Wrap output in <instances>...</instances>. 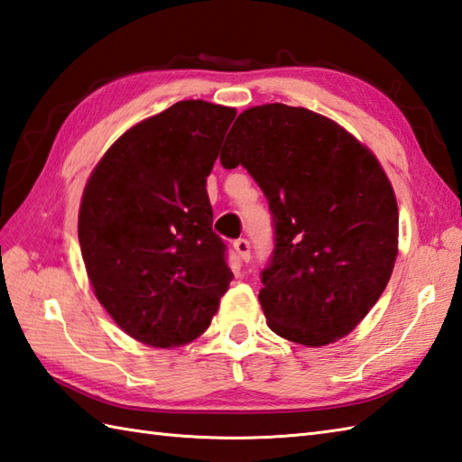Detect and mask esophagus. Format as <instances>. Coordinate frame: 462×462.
I'll use <instances>...</instances> for the list:
<instances>
[{
	"label": "esophagus",
	"mask_w": 462,
	"mask_h": 462,
	"mask_svg": "<svg viewBox=\"0 0 462 462\" xmlns=\"http://www.w3.org/2000/svg\"><path fill=\"white\" fill-rule=\"evenodd\" d=\"M233 249L237 251V255H239L241 261L249 263V259H251V243L247 239H237V241H235L233 243Z\"/></svg>",
	"instance_id": "34e87169"
}]
</instances>
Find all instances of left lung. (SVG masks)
<instances>
[{
    "label": "left lung",
    "mask_w": 462,
    "mask_h": 462,
    "mask_svg": "<svg viewBox=\"0 0 462 462\" xmlns=\"http://www.w3.org/2000/svg\"><path fill=\"white\" fill-rule=\"evenodd\" d=\"M221 165H243L269 201L259 300L271 331L305 346L349 335L397 259V199L376 157L335 121L269 103L237 117Z\"/></svg>",
    "instance_id": "obj_1"
}]
</instances>
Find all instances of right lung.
<instances>
[{
	"label": "right lung",
	"instance_id": "right-lung-1",
	"mask_svg": "<svg viewBox=\"0 0 462 462\" xmlns=\"http://www.w3.org/2000/svg\"><path fill=\"white\" fill-rule=\"evenodd\" d=\"M235 116L179 101L125 131L83 191L78 233L91 287L141 343L193 341L227 293V245L213 231L205 185Z\"/></svg>",
	"mask_w": 462,
	"mask_h": 462
}]
</instances>
